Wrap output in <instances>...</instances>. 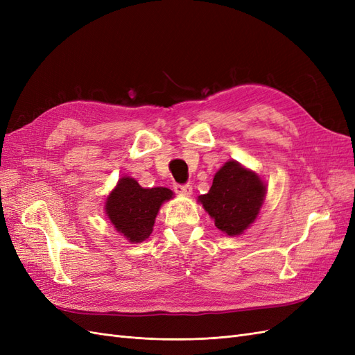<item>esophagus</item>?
Here are the masks:
<instances>
[{
    "label": "esophagus",
    "instance_id": "obj_1",
    "mask_svg": "<svg viewBox=\"0 0 355 355\" xmlns=\"http://www.w3.org/2000/svg\"><path fill=\"white\" fill-rule=\"evenodd\" d=\"M173 191L178 192V194H182V196H191L192 187H191L189 184H185V185L175 184V185H173Z\"/></svg>",
    "mask_w": 355,
    "mask_h": 355
}]
</instances>
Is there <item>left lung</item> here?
<instances>
[{
  "instance_id": "8db88e82",
  "label": "left lung",
  "mask_w": 355,
  "mask_h": 355,
  "mask_svg": "<svg viewBox=\"0 0 355 355\" xmlns=\"http://www.w3.org/2000/svg\"><path fill=\"white\" fill-rule=\"evenodd\" d=\"M266 189L261 178L235 161H228L213 179L207 194L198 201L227 235H239L254 222Z\"/></svg>"
}]
</instances>
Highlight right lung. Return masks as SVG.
I'll return each mask as SVG.
<instances>
[{"label": "right lung", "mask_w": 355, "mask_h": 355, "mask_svg": "<svg viewBox=\"0 0 355 355\" xmlns=\"http://www.w3.org/2000/svg\"><path fill=\"white\" fill-rule=\"evenodd\" d=\"M171 197L168 188L145 189L135 179L123 178L106 200V214L127 240L141 243L151 235L161 204Z\"/></svg>", "instance_id": "obj_1"}]
</instances>
